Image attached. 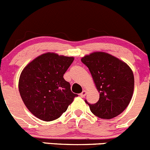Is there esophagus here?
<instances>
[{
  "instance_id": "esophagus-1",
  "label": "esophagus",
  "mask_w": 150,
  "mask_h": 150,
  "mask_svg": "<svg viewBox=\"0 0 150 150\" xmlns=\"http://www.w3.org/2000/svg\"><path fill=\"white\" fill-rule=\"evenodd\" d=\"M86 95V90H83V92H81V93H80V96L82 98L85 97V96Z\"/></svg>"
}]
</instances>
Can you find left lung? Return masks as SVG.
Instances as JSON below:
<instances>
[{
    "label": "left lung",
    "instance_id": "8db88e82",
    "mask_svg": "<svg viewBox=\"0 0 150 150\" xmlns=\"http://www.w3.org/2000/svg\"><path fill=\"white\" fill-rule=\"evenodd\" d=\"M81 61L89 69L96 89L98 101L89 106L91 112L103 119H111L125 110L134 91V75L125 62L103 52L85 55Z\"/></svg>",
    "mask_w": 150,
    "mask_h": 150
}]
</instances>
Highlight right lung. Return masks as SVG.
Listing matches in <instances>:
<instances>
[{
  "label": "right lung",
  "mask_w": 150,
  "mask_h": 150,
  "mask_svg": "<svg viewBox=\"0 0 150 150\" xmlns=\"http://www.w3.org/2000/svg\"><path fill=\"white\" fill-rule=\"evenodd\" d=\"M73 57L47 52L24 67L18 82L21 97L35 117L51 121L61 117L78 95L71 91L64 75L73 62Z\"/></svg>",
  "instance_id": "add662e5"
}]
</instances>
